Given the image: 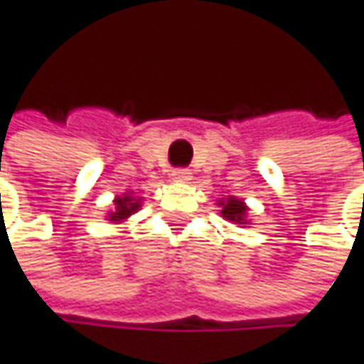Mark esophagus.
Instances as JSON below:
<instances>
[{"instance_id":"34e87169","label":"esophagus","mask_w":364,"mask_h":364,"mask_svg":"<svg viewBox=\"0 0 364 364\" xmlns=\"http://www.w3.org/2000/svg\"><path fill=\"white\" fill-rule=\"evenodd\" d=\"M171 177L175 181H189L191 179V173H189V168H173Z\"/></svg>"}]
</instances>
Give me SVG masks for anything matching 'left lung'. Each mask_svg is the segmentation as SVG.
<instances>
[{
  "label": "left lung",
  "mask_w": 364,
  "mask_h": 364,
  "mask_svg": "<svg viewBox=\"0 0 364 364\" xmlns=\"http://www.w3.org/2000/svg\"><path fill=\"white\" fill-rule=\"evenodd\" d=\"M223 205V216L226 220H232V223H239V225H245V212L247 205L237 198H228L226 202H220Z\"/></svg>",
  "instance_id": "1"
}]
</instances>
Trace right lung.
I'll return each instance as SVG.
<instances>
[{"label": "right lung", "instance_id": "right-lung-1", "mask_svg": "<svg viewBox=\"0 0 364 364\" xmlns=\"http://www.w3.org/2000/svg\"><path fill=\"white\" fill-rule=\"evenodd\" d=\"M115 205L117 208H115V212H111V220H123V218H127L129 214H134L138 210L139 202H136L129 196H125V198H117Z\"/></svg>", "mask_w": 364, "mask_h": 364}]
</instances>
